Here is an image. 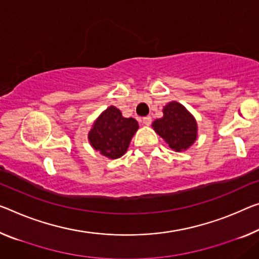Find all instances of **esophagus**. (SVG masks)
<instances>
[{
    "mask_svg": "<svg viewBox=\"0 0 259 259\" xmlns=\"http://www.w3.org/2000/svg\"><path fill=\"white\" fill-rule=\"evenodd\" d=\"M142 122L145 124L146 126H149L150 124H152V117L150 116H147L142 119Z\"/></svg>",
    "mask_w": 259,
    "mask_h": 259,
    "instance_id": "34e87169",
    "label": "esophagus"
}]
</instances>
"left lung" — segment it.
<instances>
[{
  "label": "left lung",
  "instance_id": "left-lung-1",
  "mask_svg": "<svg viewBox=\"0 0 259 259\" xmlns=\"http://www.w3.org/2000/svg\"><path fill=\"white\" fill-rule=\"evenodd\" d=\"M153 128L171 149L183 152L197 139V121L181 103L170 102L163 107V117L153 122Z\"/></svg>",
  "mask_w": 259,
  "mask_h": 259
}]
</instances>
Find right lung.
I'll use <instances>...</instances> for the list:
<instances>
[{
	"instance_id": "add662e5",
	"label": "right lung",
	"mask_w": 259,
	"mask_h": 259,
	"mask_svg": "<svg viewBox=\"0 0 259 259\" xmlns=\"http://www.w3.org/2000/svg\"><path fill=\"white\" fill-rule=\"evenodd\" d=\"M138 128L139 124L134 118L122 117L120 110L110 106L95 120L88 139L95 150L116 160L127 152Z\"/></svg>"
}]
</instances>
